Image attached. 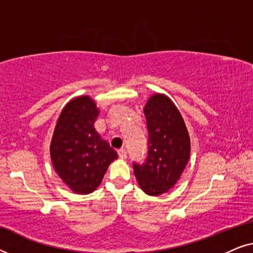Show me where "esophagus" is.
<instances>
[{
    "instance_id": "esophagus-1",
    "label": "esophagus",
    "mask_w": 253,
    "mask_h": 253,
    "mask_svg": "<svg viewBox=\"0 0 253 253\" xmlns=\"http://www.w3.org/2000/svg\"><path fill=\"white\" fill-rule=\"evenodd\" d=\"M117 153H119L121 159H126V148H121V150L117 151Z\"/></svg>"
}]
</instances>
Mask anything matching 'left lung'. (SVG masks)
Wrapping results in <instances>:
<instances>
[{"label": "left lung", "instance_id": "8db88e82", "mask_svg": "<svg viewBox=\"0 0 253 253\" xmlns=\"http://www.w3.org/2000/svg\"><path fill=\"white\" fill-rule=\"evenodd\" d=\"M148 131L147 157L133 162L141 190L150 196L167 192L181 177L190 158V137L174 102L164 94L152 95L144 108Z\"/></svg>", "mask_w": 253, "mask_h": 253}]
</instances>
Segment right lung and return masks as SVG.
I'll use <instances>...</instances> for the list:
<instances>
[{
  "mask_svg": "<svg viewBox=\"0 0 253 253\" xmlns=\"http://www.w3.org/2000/svg\"><path fill=\"white\" fill-rule=\"evenodd\" d=\"M99 115L88 95L71 100L62 110L50 143L55 171L72 191L87 195L101 183L117 153L94 129Z\"/></svg>",
  "mask_w": 253,
  "mask_h": 253,
  "instance_id": "1",
  "label": "right lung"
}]
</instances>
